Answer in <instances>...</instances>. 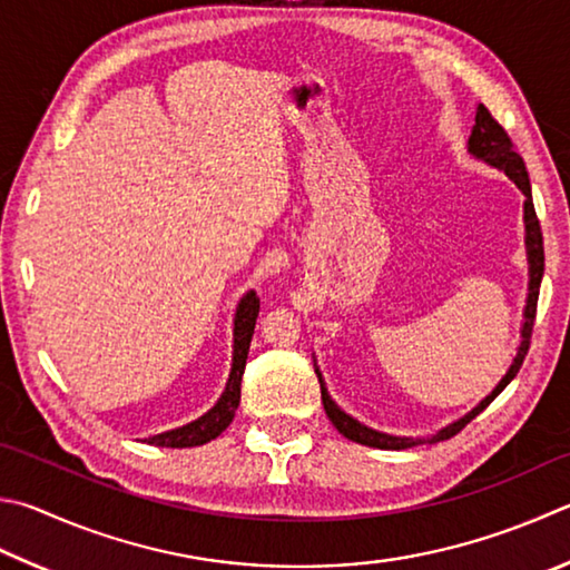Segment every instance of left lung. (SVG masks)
Instances as JSON below:
<instances>
[{
  "label": "left lung",
  "instance_id": "obj_1",
  "mask_svg": "<svg viewBox=\"0 0 570 570\" xmlns=\"http://www.w3.org/2000/svg\"><path fill=\"white\" fill-rule=\"evenodd\" d=\"M469 151L473 157H479L483 161L493 164V167H499L501 171L509 174V177L515 181V186L525 194V204H523V219H525V246H529V262H531V284H529V304H525V324H523V341L519 346V354H515L513 364L509 368V374L501 379V384L491 391V396H485L479 406H475L471 413H465L463 419H459L456 423H451V426L441 429L436 436L426 439V443H439V441H446L451 436H456V433L465 426V423H471L479 413L489 406V403L499 396V393L511 384L513 376L519 374L521 366H523V358L529 354V346H531V334H533V321H535V306H538V288H541V276H543V234H541V224H538V216L533 209V199H531V179H529V171H525V164L521 159V154L515 151L513 141L509 137V131H505L499 121L493 119V114L485 109L483 105H479L475 109V127L471 131V139H469ZM318 376V384H321V401H324V411L326 416L331 419V423L338 429L341 436H346L356 443H364V446H374V449H391V451H401V449H411L416 446L421 441H413V439H399V436H386V433H379L374 429H366L361 426L358 421H354L351 416H346L344 411H341L334 401H331L328 391L324 389V381H321V374L316 371Z\"/></svg>",
  "mask_w": 570,
  "mask_h": 570
}]
</instances>
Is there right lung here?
I'll return each mask as SVG.
<instances>
[{
  "instance_id": "right-lung-1",
  "label": "right lung",
  "mask_w": 570,
  "mask_h": 570,
  "mask_svg": "<svg viewBox=\"0 0 570 570\" xmlns=\"http://www.w3.org/2000/svg\"><path fill=\"white\" fill-rule=\"evenodd\" d=\"M258 316V296L256 292H249L244 298L239 308H236L234 318V364L229 374V384H226L222 399L216 401V406L204 413L202 419L186 423L181 429H174L167 433H159V436L147 439L154 446L161 449H191V446H204L212 439L219 436L222 431L229 426L236 409H239L242 401V376L246 366V356H249V344L254 336Z\"/></svg>"
}]
</instances>
